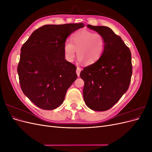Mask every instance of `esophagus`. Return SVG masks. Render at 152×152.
I'll list each match as a JSON object with an SVG mask.
<instances>
[{"mask_svg":"<svg viewBox=\"0 0 152 152\" xmlns=\"http://www.w3.org/2000/svg\"><path fill=\"white\" fill-rule=\"evenodd\" d=\"M81 70H82V69H81L80 67H77V68L76 73H77V74L78 77H79V76H80V73Z\"/></svg>","mask_w":152,"mask_h":152,"instance_id":"obj_1","label":"esophagus"}]
</instances>
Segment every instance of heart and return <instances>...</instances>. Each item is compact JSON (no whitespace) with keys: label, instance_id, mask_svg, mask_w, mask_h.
Wrapping results in <instances>:
<instances>
[{"label":"heart","instance_id":"1","mask_svg":"<svg viewBox=\"0 0 152 152\" xmlns=\"http://www.w3.org/2000/svg\"><path fill=\"white\" fill-rule=\"evenodd\" d=\"M72 43L66 41L64 44L65 56L69 61H72L77 51V57L86 65H91L102 56L105 47L103 36L98 33L86 29L77 30L72 35Z\"/></svg>","mask_w":152,"mask_h":152}]
</instances>
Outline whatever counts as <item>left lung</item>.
Masks as SVG:
<instances>
[{
  "label": "left lung",
  "instance_id": "8db88e82",
  "mask_svg": "<svg viewBox=\"0 0 152 152\" xmlns=\"http://www.w3.org/2000/svg\"><path fill=\"white\" fill-rule=\"evenodd\" d=\"M105 40L102 56L80 73L84 81L83 97L86 105L95 111L111 108L130 85L132 66L130 49L120 36L107 26L87 25Z\"/></svg>",
  "mask_w": 152,
  "mask_h": 152
}]
</instances>
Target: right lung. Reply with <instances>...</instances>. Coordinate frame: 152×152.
Returning a JSON list of instances; mask_svg holds the SVG:
<instances>
[{"label":"right lung","instance_id":"obj_1","mask_svg":"<svg viewBox=\"0 0 152 152\" xmlns=\"http://www.w3.org/2000/svg\"><path fill=\"white\" fill-rule=\"evenodd\" d=\"M84 24L45 25L31 34L21 49L18 73L24 94L43 110L59 107L77 79V67L65 59L68 37Z\"/></svg>","mask_w":152,"mask_h":152}]
</instances>
